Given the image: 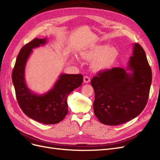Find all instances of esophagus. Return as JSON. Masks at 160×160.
<instances>
[{
  "mask_svg": "<svg viewBox=\"0 0 160 160\" xmlns=\"http://www.w3.org/2000/svg\"><path fill=\"white\" fill-rule=\"evenodd\" d=\"M90 82V77H88V76H85L84 77V83H89Z\"/></svg>",
  "mask_w": 160,
  "mask_h": 160,
  "instance_id": "34e87169",
  "label": "esophagus"
}]
</instances>
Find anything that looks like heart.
I'll return each mask as SVG.
<instances>
[{
  "label": "heart",
  "instance_id": "heart-1",
  "mask_svg": "<svg viewBox=\"0 0 160 160\" xmlns=\"http://www.w3.org/2000/svg\"><path fill=\"white\" fill-rule=\"evenodd\" d=\"M118 50L114 46L108 44L91 45L80 52L82 58L87 60L96 59L92 67L96 70H102L110 68L116 60Z\"/></svg>",
  "mask_w": 160,
  "mask_h": 160
}]
</instances>
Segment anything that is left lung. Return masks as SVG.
<instances>
[{
  "label": "left lung",
  "instance_id": "left-lung-1",
  "mask_svg": "<svg viewBox=\"0 0 160 160\" xmlns=\"http://www.w3.org/2000/svg\"><path fill=\"white\" fill-rule=\"evenodd\" d=\"M152 80L145 51L136 43L126 69L116 67L98 72L92 79L94 114L101 123L109 126L135 118L146 106Z\"/></svg>",
  "mask_w": 160,
  "mask_h": 160
}]
</instances>
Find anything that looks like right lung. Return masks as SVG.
<instances>
[{"mask_svg":"<svg viewBox=\"0 0 160 160\" xmlns=\"http://www.w3.org/2000/svg\"><path fill=\"white\" fill-rule=\"evenodd\" d=\"M47 39L35 38L20 50L12 71V79L19 106L31 119L44 124H55L68 112L67 98L83 82L82 74H61L53 88L43 94L30 90L25 82V66L32 49L44 46Z\"/></svg>","mask_w":160,"mask_h":160,"instance_id":"obj_1","label":"right lung"}]
</instances>
